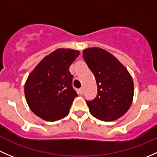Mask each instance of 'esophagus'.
I'll return each mask as SVG.
<instances>
[{
  "instance_id": "esophagus-1",
  "label": "esophagus",
  "mask_w": 157,
  "mask_h": 157,
  "mask_svg": "<svg viewBox=\"0 0 157 157\" xmlns=\"http://www.w3.org/2000/svg\"><path fill=\"white\" fill-rule=\"evenodd\" d=\"M79 92H80V95H83V88H80V90H79Z\"/></svg>"
}]
</instances>
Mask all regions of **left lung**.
Masks as SVG:
<instances>
[{
  "mask_svg": "<svg viewBox=\"0 0 157 157\" xmlns=\"http://www.w3.org/2000/svg\"><path fill=\"white\" fill-rule=\"evenodd\" d=\"M83 57L98 87L96 97L86 101L91 114L102 121L121 117L132 101L134 84L131 75L117 58L105 49H86Z\"/></svg>",
  "mask_w": 157,
  "mask_h": 157,
  "instance_id": "left-lung-1",
  "label": "left lung"
}]
</instances>
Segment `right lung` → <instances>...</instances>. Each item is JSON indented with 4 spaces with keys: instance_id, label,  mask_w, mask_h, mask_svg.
<instances>
[{
    "instance_id": "right-lung-1",
    "label": "right lung",
    "mask_w": 157,
    "mask_h": 157,
    "mask_svg": "<svg viewBox=\"0 0 157 157\" xmlns=\"http://www.w3.org/2000/svg\"><path fill=\"white\" fill-rule=\"evenodd\" d=\"M80 52L59 49L34 69L26 80L25 95L31 110L47 121H56L69 113L77 92L72 86L69 67Z\"/></svg>"
}]
</instances>
